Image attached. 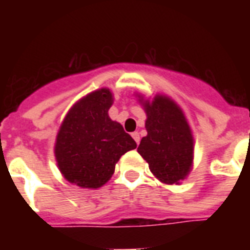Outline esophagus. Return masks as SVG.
<instances>
[{
    "mask_svg": "<svg viewBox=\"0 0 250 250\" xmlns=\"http://www.w3.org/2000/svg\"><path fill=\"white\" fill-rule=\"evenodd\" d=\"M131 136L133 137V140L136 141V144H139V143H140V135H139V132H132L131 133Z\"/></svg>",
    "mask_w": 250,
    "mask_h": 250,
    "instance_id": "esophagus-1",
    "label": "esophagus"
}]
</instances>
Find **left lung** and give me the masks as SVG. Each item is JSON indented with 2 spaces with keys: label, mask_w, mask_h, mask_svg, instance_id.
Masks as SVG:
<instances>
[{
  "label": "left lung",
  "mask_w": 250,
  "mask_h": 250,
  "mask_svg": "<svg viewBox=\"0 0 250 250\" xmlns=\"http://www.w3.org/2000/svg\"><path fill=\"white\" fill-rule=\"evenodd\" d=\"M143 106L148 135L143 137L137 152L161 183L180 184L193 167L194 139L182 107L165 94L145 98L136 94Z\"/></svg>",
  "instance_id": "obj_1"
}]
</instances>
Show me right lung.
Returning <instances> with one entry per match:
<instances>
[{
  "instance_id": "obj_1",
  "label": "right lung",
  "mask_w": 250,
  "mask_h": 250,
  "mask_svg": "<svg viewBox=\"0 0 250 250\" xmlns=\"http://www.w3.org/2000/svg\"><path fill=\"white\" fill-rule=\"evenodd\" d=\"M114 102L109 88L76 101L61 123L54 156L61 174L80 188L97 189L113 176L115 165L136 143L109 117Z\"/></svg>"
}]
</instances>
